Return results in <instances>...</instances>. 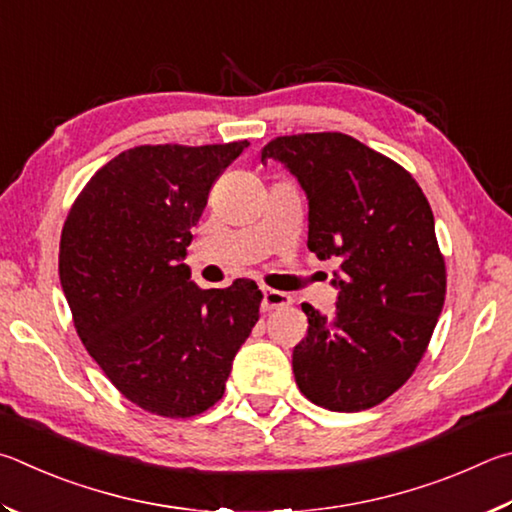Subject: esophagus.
I'll return each mask as SVG.
<instances>
[{"mask_svg":"<svg viewBox=\"0 0 512 512\" xmlns=\"http://www.w3.org/2000/svg\"><path fill=\"white\" fill-rule=\"evenodd\" d=\"M292 303V297L290 294L285 292H279V290H272V288H263V312H270V310H276V308H285L290 306Z\"/></svg>","mask_w":512,"mask_h":512,"instance_id":"1","label":"esophagus"}]
</instances>
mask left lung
I'll list each match as a JSON object with an SVG mask.
<instances>
[{
    "label": "left lung",
    "instance_id": "obj_1",
    "mask_svg": "<svg viewBox=\"0 0 512 512\" xmlns=\"http://www.w3.org/2000/svg\"><path fill=\"white\" fill-rule=\"evenodd\" d=\"M267 159L306 191L308 249L339 261L333 315L301 306L308 335L294 346V380L324 409H371L411 378L443 310L432 206L405 168L342 132L276 137Z\"/></svg>",
    "mask_w": 512,
    "mask_h": 512
}]
</instances>
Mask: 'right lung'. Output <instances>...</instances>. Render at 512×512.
Masks as SVG:
<instances>
[{
	"mask_svg": "<svg viewBox=\"0 0 512 512\" xmlns=\"http://www.w3.org/2000/svg\"><path fill=\"white\" fill-rule=\"evenodd\" d=\"M247 146L130 148L67 213L58 272L76 333L114 387L150 414L191 418L213 407L261 317L254 281L200 290L182 263L213 182Z\"/></svg>",
	"mask_w": 512,
	"mask_h": 512,
	"instance_id": "add662e5",
	"label": "right lung"
}]
</instances>
